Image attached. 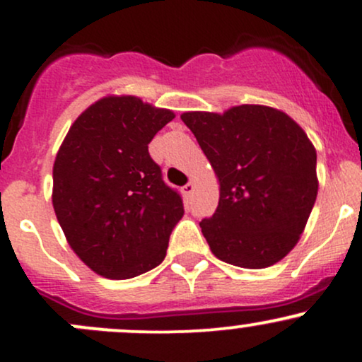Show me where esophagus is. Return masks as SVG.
Returning <instances> with one entry per match:
<instances>
[{"label":"esophagus","mask_w":362,"mask_h":362,"mask_svg":"<svg viewBox=\"0 0 362 362\" xmlns=\"http://www.w3.org/2000/svg\"><path fill=\"white\" fill-rule=\"evenodd\" d=\"M194 189H195L194 182H189V184H187V185L184 187V194L187 195V197H190V194L194 192Z\"/></svg>","instance_id":"34e87169"}]
</instances>
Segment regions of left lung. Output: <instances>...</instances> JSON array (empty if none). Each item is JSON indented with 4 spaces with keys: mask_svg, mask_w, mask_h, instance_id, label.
I'll use <instances>...</instances> for the list:
<instances>
[{
    "mask_svg": "<svg viewBox=\"0 0 362 362\" xmlns=\"http://www.w3.org/2000/svg\"><path fill=\"white\" fill-rule=\"evenodd\" d=\"M185 126L219 182V204L202 235L219 260L265 269L300 242L318 194L317 149L286 112L235 105L184 112Z\"/></svg>",
    "mask_w": 362,
    "mask_h": 362,
    "instance_id": "8db88e82",
    "label": "left lung"
}]
</instances>
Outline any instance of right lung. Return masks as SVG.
<instances>
[{
    "label": "right lung",
    "instance_id": "1",
    "mask_svg": "<svg viewBox=\"0 0 362 362\" xmlns=\"http://www.w3.org/2000/svg\"><path fill=\"white\" fill-rule=\"evenodd\" d=\"M175 114L134 95H107L78 115L52 168V206L80 260L107 279H131L167 255L184 216L148 144Z\"/></svg>",
    "mask_w": 362,
    "mask_h": 362
}]
</instances>
